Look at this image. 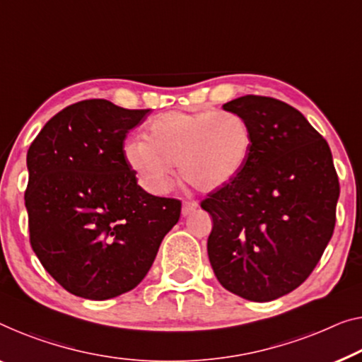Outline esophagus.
<instances>
[{"label": "esophagus", "mask_w": 362, "mask_h": 362, "mask_svg": "<svg viewBox=\"0 0 362 362\" xmlns=\"http://www.w3.org/2000/svg\"><path fill=\"white\" fill-rule=\"evenodd\" d=\"M197 208H198V202H195V199H187V202H183L182 204V214L183 216L192 214Z\"/></svg>", "instance_id": "1"}]
</instances>
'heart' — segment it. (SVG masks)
<instances>
[{"label":"heart","mask_w":362,"mask_h":362,"mask_svg":"<svg viewBox=\"0 0 362 362\" xmlns=\"http://www.w3.org/2000/svg\"><path fill=\"white\" fill-rule=\"evenodd\" d=\"M253 136L237 113L167 112L149 122L144 141H129L128 165L153 193H165L174 164L190 185L214 192L233 183L250 159Z\"/></svg>","instance_id":"1"}]
</instances>
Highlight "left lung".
<instances>
[{
  "label": "left lung",
  "mask_w": 362,
  "mask_h": 362,
  "mask_svg": "<svg viewBox=\"0 0 362 362\" xmlns=\"http://www.w3.org/2000/svg\"><path fill=\"white\" fill-rule=\"evenodd\" d=\"M249 123L252 153L237 179L208 193V257L218 281L253 302L274 300L309 278L330 242L339 182L332 151L283 100L244 95L223 105Z\"/></svg>",
  "instance_id": "obj_1"
}]
</instances>
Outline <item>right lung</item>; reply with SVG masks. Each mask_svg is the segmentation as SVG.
Instances as JSON below:
<instances>
[{
  "label": "right lung",
  "mask_w": 362,
  "mask_h": 362,
  "mask_svg": "<svg viewBox=\"0 0 362 362\" xmlns=\"http://www.w3.org/2000/svg\"><path fill=\"white\" fill-rule=\"evenodd\" d=\"M148 112L81 100L52 117L27 151L32 250L79 298L136 288L180 218V199L144 192L123 154L127 133Z\"/></svg>",
  "instance_id": "1"
}]
</instances>
